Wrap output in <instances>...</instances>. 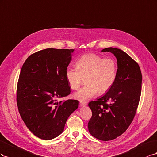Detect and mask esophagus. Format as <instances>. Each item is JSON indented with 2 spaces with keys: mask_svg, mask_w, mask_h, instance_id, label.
<instances>
[{
  "mask_svg": "<svg viewBox=\"0 0 157 157\" xmlns=\"http://www.w3.org/2000/svg\"><path fill=\"white\" fill-rule=\"evenodd\" d=\"M87 105V101H80V106H86Z\"/></svg>",
  "mask_w": 157,
  "mask_h": 157,
  "instance_id": "obj_1",
  "label": "esophagus"
}]
</instances>
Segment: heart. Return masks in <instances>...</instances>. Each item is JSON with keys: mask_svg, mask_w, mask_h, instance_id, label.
I'll return each mask as SVG.
<instances>
[{"mask_svg": "<svg viewBox=\"0 0 157 157\" xmlns=\"http://www.w3.org/2000/svg\"><path fill=\"white\" fill-rule=\"evenodd\" d=\"M75 68L68 67L66 78L70 87L77 90L83 79L86 86L74 94V97L86 101L97 94H104L113 86L117 74V63L112 58H103L94 53H88L75 62Z\"/></svg>", "mask_w": 157, "mask_h": 157, "instance_id": "obj_1", "label": "heart"}]
</instances>
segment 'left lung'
Segmentation results:
<instances>
[{"instance_id":"obj_1","label":"left lung","mask_w":157,"mask_h":157,"mask_svg":"<svg viewBox=\"0 0 157 157\" xmlns=\"http://www.w3.org/2000/svg\"><path fill=\"white\" fill-rule=\"evenodd\" d=\"M117 59V74L105 95L88 104L92 116L89 132L98 140L110 141L126 132L136 115L141 93L142 75L137 62L119 48H106Z\"/></svg>"}]
</instances>
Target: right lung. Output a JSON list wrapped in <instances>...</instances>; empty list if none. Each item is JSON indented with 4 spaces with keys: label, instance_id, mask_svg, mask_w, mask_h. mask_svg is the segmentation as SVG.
<instances>
[{
    "label": "right lung",
    "instance_id": "add662e5",
    "mask_svg": "<svg viewBox=\"0 0 157 157\" xmlns=\"http://www.w3.org/2000/svg\"><path fill=\"white\" fill-rule=\"evenodd\" d=\"M74 49L46 48L31 55L21 67L17 86V105L26 126L35 136L50 140L64 131L79 101L68 99L71 89L66 70Z\"/></svg>",
    "mask_w": 157,
    "mask_h": 157
}]
</instances>
